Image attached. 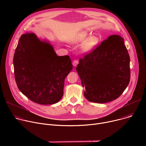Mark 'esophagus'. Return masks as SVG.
<instances>
[{"instance_id":"obj_1","label":"esophagus","mask_w":146,"mask_h":146,"mask_svg":"<svg viewBox=\"0 0 146 146\" xmlns=\"http://www.w3.org/2000/svg\"><path fill=\"white\" fill-rule=\"evenodd\" d=\"M78 64V60H73V65L74 66H76Z\"/></svg>"}]
</instances>
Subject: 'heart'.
<instances>
[{"label": "heart", "instance_id": "1", "mask_svg": "<svg viewBox=\"0 0 146 146\" xmlns=\"http://www.w3.org/2000/svg\"><path fill=\"white\" fill-rule=\"evenodd\" d=\"M89 33L86 31H82L77 33L70 40L72 43L78 44L82 43L81 50L82 52L86 53L93 50L99 43V38L96 36H89Z\"/></svg>", "mask_w": 146, "mask_h": 146}]
</instances>
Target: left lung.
Returning <instances> with one entry per match:
<instances>
[{"label": "left lung", "instance_id": "1", "mask_svg": "<svg viewBox=\"0 0 146 146\" xmlns=\"http://www.w3.org/2000/svg\"><path fill=\"white\" fill-rule=\"evenodd\" d=\"M76 70L90 102L105 103L118 98L129 84L130 58L119 35H111L80 59Z\"/></svg>", "mask_w": 146, "mask_h": 146}]
</instances>
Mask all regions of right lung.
<instances>
[{"mask_svg": "<svg viewBox=\"0 0 146 146\" xmlns=\"http://www.w3.org/2000/svg\"><path fill=\"white\" fill-rule=\"evenodd\" d=\"M19 91L40 105H52L63 96L66 77L73 69L68 55L58 56L47 40L33 33L21 36L13 58Z\"/></svg>", "mask_w": 146, "mask_h": 146, "instance_id": "right-lung-1", "label": "right lung"}]
</instances>
